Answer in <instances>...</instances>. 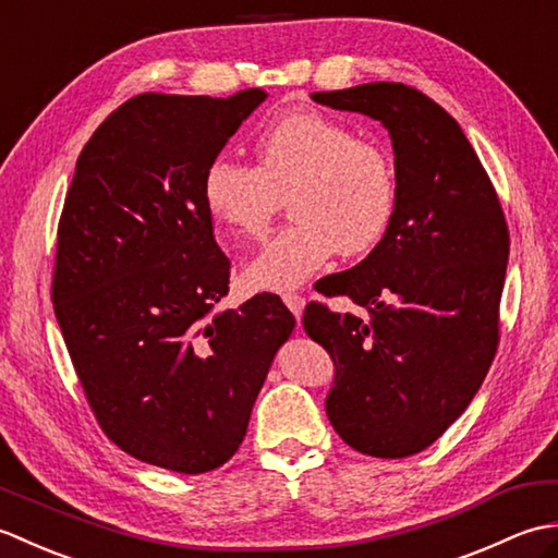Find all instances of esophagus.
Returning a JSON list of instances; mask_svg holds the SVG:
<instances>
[{"instance_id": "1", "label": "esophagus", "mask_w": 558, "mask_h": 558, "mask_svg": "<svg viewBox=\"0 0 558 558\" xmlns=\"http://www.w3.org/2000/svg\"><path fill=\"white\" fill-rule=\"evenodd\" d=\"M282 302L288 304V310L294 314V318H302V312H304V304H306V300L302 298V294H298V292H286L282 294Z\"/></svg>"}]
</instances>
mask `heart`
Here are the masks:
<instances>
[{"label": "heart", "instance_id": "heart-1", "mask_svg": "<svg viewBox=\"0 0 558 558\" xmlns=\"http://www.w3.org/2000/svg\"><path fill=\"white\" fill-rule=\"evenodd\" d=\"M256 168L216 156L201 174L208 218L234 240L266 232L282 198L290 228L248 260L252 290H290L336 252L362 256L384 240L398 208V180L388 150L314 108L280 112L254 138Z\"/></svg>", "mask_w": 558, "mask_h": 558}]
</instances>
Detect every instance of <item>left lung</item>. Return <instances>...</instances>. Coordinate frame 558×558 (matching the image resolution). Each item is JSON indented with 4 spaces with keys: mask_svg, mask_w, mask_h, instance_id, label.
Segmentation results:
<instances>
[{
    "mask_svg": "<svg viewBox=\"0 0 558 558\" xmlns=\"http://www.w3.org/2000/svg\"><path fill=\"white\" fill-rule=\"evenodd\" d=\"M390 134L398 208L362 264L316 288L366 316L324 302L304 330L333 357L326 412L342 441L374 458L432 446L475 398L499 348L508 225L487 170L441 105L405 83L314 93Z\"/></svg>",
    "mask_w": 558,
    "mask_h": 558,
    "instance_id": "8db88e82",
    "label": "left lung"
}]
</instances>
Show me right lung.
Segmentation results:
<instances>
[{
	"label": "right lung",
	"instance_id": "1",
	"mask_svg": "<svg viewBox=\"0 0 558 558\" xmlns=\"http://www.w3.org/2000/svg\"><path fill=\"white\" fill-rule=\"evenodd\" d=\"M266 93H141L76 160L57 228L52 302L100 429L124 453L182 475L225 465L294 316L260 292L218 312L230 258L201 174Z\"/></svg>",
	"mask_w": 558,
	"mask_h": 558
}]
</instances>
